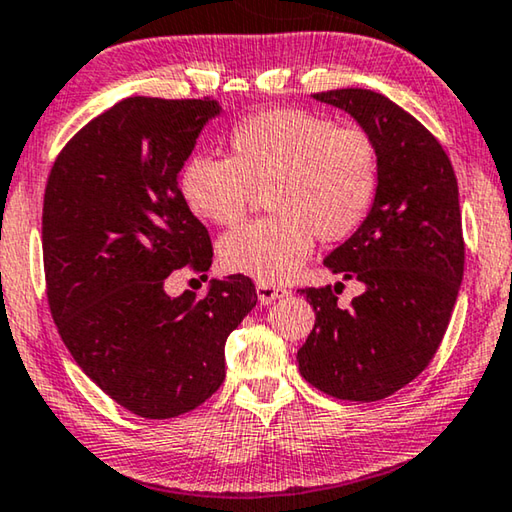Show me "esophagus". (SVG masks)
I'll list each match as a JSON object with an SVG mask.
<instances>
[{"mask_svg": "<svg viewBox=\"0 0 512 512\" xmlns=\"http://www.w3.org/2000/svg\"><path fill=\"white\" fill-rule=\"evenodd\" d=\"M256 295H258V301H261V304H272V301H276V299L288 297V290L281 288V286H272V283L258 281L256 283Z\"/></svg>", "mask_w": 512, "mask_h": 512, "instance_id": "obj_1", "label": "esophagus"}]
</instances>
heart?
Segmentation results:
<instances>
[{
  "mask_svg": "<svg viewBox=\"0 0 512 512\" xmlns=\"http://www.w3.org/2000/svg\"><path fill=\"white\" fill-rule=\"evenodd\" d=\"M381 149L370 131L329 117L274 108L238 122L229 158L190 156L179 174L188 208L206 222H242L256 195L267 220L226 233L220 263L263 283H283L315 245L354 236L379 197Z\"/></svg>",
  "mask_w": 512,
  "mask_h": 512,
  "instance_id": "1",
  "label": "heart"
}]
</instances>
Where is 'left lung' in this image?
<instances>
[{
	"mask_svg": "<svg viewBox=\"0 0 512 512\" xmlns=\"http://www.w3.org/2000/svg\"><path fill=\"white\" fill-rule=\"evenodd\" d=\"M313 97L379 142L381 186L367 222L324 258L363 295L342 308V283L301 290L315 326L299 372L335 399L379 401L420 376L445 338L465 267L458 181L433 133L388 97L363 88Z\"/></svg>",
	"mask_w": 512,
	"mask_h": 512,
	"instance_id": "obj_1",
	"label": "left lung"
}]
</instances>
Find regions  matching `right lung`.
<instances>
[{"label": "right lung", "mask_w": 512, "mask_h": 512, "mask_svg": "<svg viewBox=\"0 0 512 512\" xmlns=\"http://www.w3.org/2000/svg\"><path fill=\"white\" fill-rule=\"evenodd\" d=\"M211 97H127L61 149L43 204L49 311L72 358L108 397L147 420L190 413L224 381V345L251 308L249 276L204 299L165 292L174 270L208 272L211 236L179 190Z\"/></svg>", "instance_id": "right-lung-1"}]
</instances>
